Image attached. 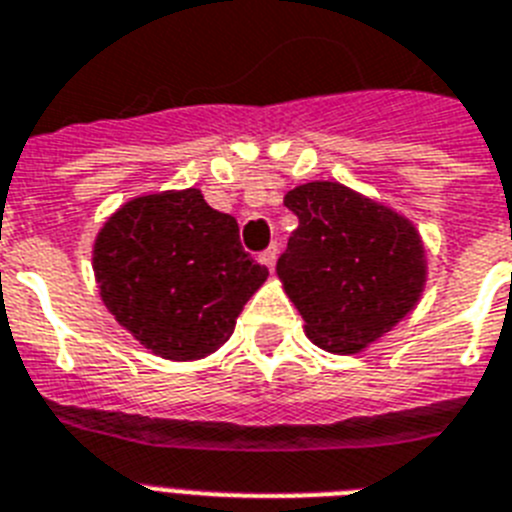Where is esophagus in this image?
I'll use <instances>...</instances> for the list:
<instances>
[{"label": "esophagus", "instance_id": "obj_1", "mask_svg": "<svg viewBox=\"0 0 512 512\" xmlns=\"http://www.w3.org/2000/svg\"><path fill=\"white\" fill-rule=\"evenodd\" d=\"M259 261L266 266V269H274V264H277V246L272 243V246L266 248V251H261Z\"/></svg>", "mask_w": 512, "mask_h": 512}]
</instances>
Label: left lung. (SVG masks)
<instances>
[{"instance_id": "1", "label": "left lung", "mask_w": 512, "mask_h": 512, "mask_svg": "<svg viewBox=\"0 0 512 512\" xmlns=\"http://www.w3.org/2000/svg\"><path fill=\"white\" fill-rule=\"evenodd\" d=\"M298 230L277 259L308 340L358 353L411 314L426 282L424 243L398 211L340 183H306L285 196Z\"/></svg>"}]
</instances>
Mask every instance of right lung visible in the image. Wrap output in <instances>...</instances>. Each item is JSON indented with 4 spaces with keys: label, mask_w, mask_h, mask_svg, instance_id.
<instances>
[{
    "label": "right lung",
    "mask_w": 512,
    "mask_h": 512,
    "mask_svg": "<svg viewBox=\"0 0 512 512\" xmlns=\"http://www.w3.org/2000/svg\"><path fill=\"white\" fill-rule=\"evenodd\" d=\"M101 301L135 340L170 361H198L230 340L269 277L240 246L235 217L201 190L133 198L94 243Z\"/></svg>",
    "instance_id": "add662e5"
}]
</instances>
